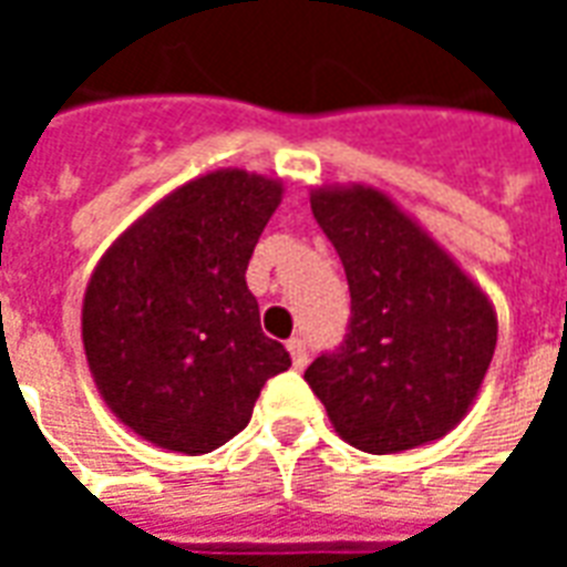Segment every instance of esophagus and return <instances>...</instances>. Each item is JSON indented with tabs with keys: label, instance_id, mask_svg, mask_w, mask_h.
<instances>
[{
	"label": "esophagus",
	"instance_id": "1",
	"mask_svg": "<svg viewBox=\"0 0 567 567\" xmlns=\"http://www.w3.org/2000/svg\"><path fill=\"white\" fill-rule=\"evenodd\" d=\"M288 352H291V364H295L297 370L307 368L309 352H307V343H303L300 337H295V340H288Z\"/></svg>",
	"mask_w": 567,
	"mask_h": 567
}]
</instances>
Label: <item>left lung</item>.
Listing matches in <instances>:
<instances>
[{
    "label": "left lung",
    "mask_w": 567,
    "mask_h": 567,
    "mask_svg": "<svg viewBox=\"0 0 567 567\" xmlns=\"http://www.w3.org/2000/svg\"><path fill=\"white\" fill-rule=\"evenodd\" d=\"M312 215L343 260L349 333L303 373L333 431L389 455L458 425L498 343L486 291L425 227L370 185H321Z\"/></svg>",
    "instance_id": "8db88e82"
}]
</instances>
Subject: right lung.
<instances>
[{"mask_svg": "<svg viewBox=\"0 0 567 567\" xmlns=\"http://www.w3.org/2000/svg\"><path fill=\"white\" fill-rule=\"evenodd\" d=\"M282 182L215 169L169 190L93 267L81 343L109 410L154 446L203 455L236 437L291 368L260 331L248 258Z\"/></svg>", "mask_w": 567, "mask_h": 567, "instance_id": "1", "label": "right lung"}]
</instances>
